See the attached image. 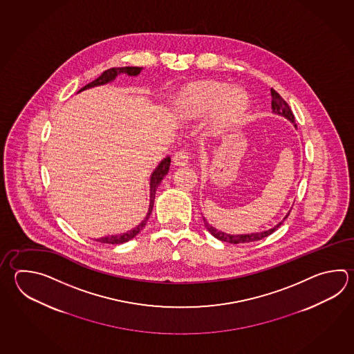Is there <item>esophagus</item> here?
<instances>
[{"label":"esophagus","instance_id":"1","mask_svg":"<svg viewBox=\"0 0 354 354\" xmlns=\"http://www.w3.org/2000/svg\"><path fill=\"white\" fill-rule=\"evenodd\" d=\"M189 152L187 150H180V151L176 152L175 155H174L173 162L174 165L176 166H185L189 164Z\"/></svg>","mask_w":354,"mask_h":354}]
</instances>
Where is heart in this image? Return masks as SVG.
<instances>
[{
	"label": "heart",
	"mask_w": 354,
	"mask_h": 354,
	"mask_svg": "<svg viewBox=\"0 0 354 354\" xmlns=\"http://www.w3.org/2000/svg\"><path fill=\"white\" fill-rule=\"evenodd\" d=\"M250 107V98L242 88L219 80H199L183 88L175 111L184 118H201L212 113L210 127L214 132L239 123Z\"/></svg>",
	"instance_id": "obj_1"
}]
</instances>
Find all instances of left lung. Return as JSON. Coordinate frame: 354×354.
<instances>
[{"instance_id":"obj_1","label":"left lung","mask_w":354,"mask_h":354,"mask_svg":"<svg viewBox=\"0 0 354 354\" xmlns=\"http://www.w3.org/2000/svg\"><path fill=\"white\" fill-rule=\"evenodd\" d=\"M271 97H272L271 107H272V112H274V115L285 117L286 120H289L290 122L292 123L296 127L295 117L292 115V111L290 109L289 104L283 101V98H282L281 95L277 93L272 88H271ZM290 210L288 212V214L283 216V219H282L281 222H279V223L274 225L272 228H270V230H267V231L253 232V233H247V234H231V233H225V232L216 230V227H213L204 216H203V221H204L205 228H207L210 234L214 236L216 239L223 241V242H228V243H233V245H237V243H247V242H253V241H260V239H265L267 236H270L271 233H274V232L281 225L282 222L288 218Z\"/></svg>"}]
</instances>
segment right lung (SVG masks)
Wrapping results in <instances>:
<instances>
[{
  "instance_id": "add662e5",
  "label": "right lung",
  "mask_w": 354,
  "mask_h": 354,
  "mask_svg": "<svg viewBox=\"0 0 354 354\" xmlns=\"http://www.w3.org/2000/svg\"><path fill=\"white\" fill-rule=\"evenodd\" d=\"M142 68H138V66H122V68H111L109 71L102 73L101 77H98L97 80L91 82L87 86L80 89V92H83L86 89L89 88L100 87V86H104V84H109L111 82L117 78V75H121V74H126L129 77H138V74L141 73ZM170 162L171 159L170 156H166L165 159L160 161L159 165L156 166V169L152 171L150 175V204H149V210H147V214L144 218V221L141 223L138 224L135 228H132L130 231L124 232L121 234H111V236H106V237H101V239H97L95 241H100L102 243H111V245H121L124 242H129L132 239H135L138 236L140 232L144 230L145 225L147 223L150 214H151L152 207H153V202H155V193H156V189L160 185V183L162 181V179L165 178L167 173H169V167H170Z\"/></svg>"
}]
</instances>
